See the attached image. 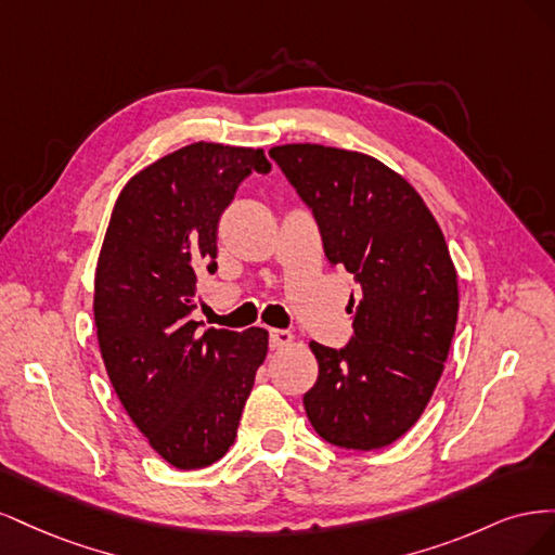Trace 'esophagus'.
I'll return each instance as SVG.
<instances>
[{
    "label": "esophagus",
    "instance_id": "34e87169",
    "mask_svg": "<svg viewBox=\"0 0 555 555\" xmlns=\"http://www.w3.org/2000/svg\"><path fill=\"white\" fill-rule=\"evenodd\" d=\"M292 345H294V335L289 331H282V328L271 331V349H284Z\"/></svg>",
    "mask_w": 555,
    "mask_h": 555
}]
</instances>
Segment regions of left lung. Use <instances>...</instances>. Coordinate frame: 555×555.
I'll return each mask as SVG.
<instances>
[{
    "mask_svg": "<svg viewBox=\"0 0 555 555\" xmlns=\"http://www.w3.org/2000/svg\"><path fill=\"white\" fill-rule=\"evenodd\" d=\"M271 157L312 208L326 259L361 284L349 345L310 343V424L343 449L391 444L424 414L456 331L459 275L442 229L412 184L371 155L289 143Z\"/></svg>",
    "mask_w": 555,
    "mask_h": 555,
    "instance_id": "8db88e82",
    "label": "left lung"
}]
</instances>
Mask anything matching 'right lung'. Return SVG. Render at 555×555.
Returning <instances> with one entry per match:
<instances>
[{
	"mask_svg": "<svg viewBox=\"0 0 555 555\" xmlns=\"http://www.w3.org/2000/svg\"><path fill=\"white\" fill-rule=\"evenodd\" d=\"M261 147L198 141L145 166L117 196L94 273V324L108 379L159 456L178 469L220 461L268 354V331L208 328L196 273L217 263V224Z\"/></svg>",
	"mask_w": 555,
	"mask_h": 555,
	"instance_id": "1",
	"label": "right lung"
}]
</instances>
